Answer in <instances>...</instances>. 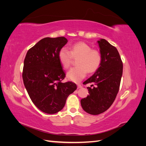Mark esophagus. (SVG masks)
<instances>
[{
    "label": "esophagus",
    "mask_w": 146,
    "mask_h": 146,
    "mask_svg": "<svg viewBox=\"0 0 146 146\" xmlns=\"http://www.w3.org/2000/svg\"><path fill=\"white\" fill-rule=\"evenodd\" d=\"M83 86L80 85V84H78V85H77V88H78V89H79V88H82Z\"/></svg>",
    "instance_id": "obj_1"
}]
</instances>
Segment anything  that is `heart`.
Returning <instances> with one entry per match:
<instances>
[{
    "mask_svg": "<svg viewBox=\"0 0 146 146\" xmlns=\"http://www.w3.org/2000/svg\"><path fill=\"white\" fill-rule=\"evenodd\" d=\"M73 58H78V66L70 69L67 73L69 80L79 82L85 77L87 72L95 73L100 68L102 64L100 52L92 49L88 44L84 42H77L70 48V50L65 47L61 48L58 52V59L64 69H68Z\"/></svg>",
    "mask_w": 146,
    "mask_h": 146,
    "instance_id": "1",
    "label": "heart"
}]
</instances>
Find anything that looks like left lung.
Instances as JSON below:
<instances>
[{"instance_id": "obj_1", "label": "left lung", "mask_w": 146, "mask_h": 146, "mask_svg": "<svg viewBox=\"0 0 146 146\" xmlns=\"http://www.w3.org/2000/svg\"><path fill=\"white\" fill-rule=\"evenodd\" d=\"M98 43L102 64L98 71L85 82L94 85L87 88L90 95L80 102L83 109L92 115L102 113L111 107L119 92L123 70L117 48L104 39Z\"/></svg>"}]
</instances>
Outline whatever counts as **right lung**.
Listing matches in <instances>:
<instances>
[{
  "instance_id": "add662e5",
  "label": "right lung",
  "mask_w": 146,
  "mask_h": 146,
  "mask_svg": "<svg viewBox=\"0 0 146 146\" xmlns=\"http://www.w3.org/2000/svg\"><path fill=\"white\" fill-rule=\"evenodd\" d=\"M68 40L64 36L44 38L31 47L24 61L23 78L30 98L44 113L55 114L64 107L76 83H62L66 74L58 52Z\"/></svg>"
}]
</instances>
